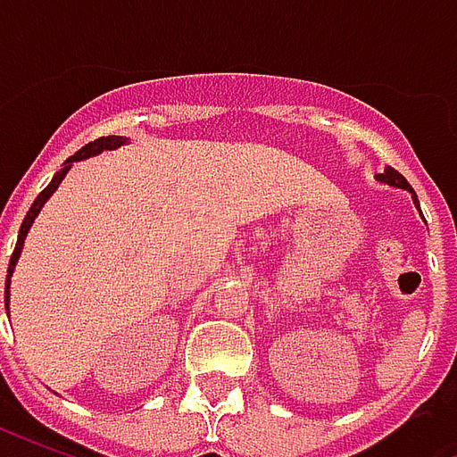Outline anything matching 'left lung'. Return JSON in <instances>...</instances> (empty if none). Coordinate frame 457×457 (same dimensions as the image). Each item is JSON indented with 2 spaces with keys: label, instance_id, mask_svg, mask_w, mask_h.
I'll return each mask as SVG.
<instances>
[{
  "label": "left lung",
  "instance_id": "1",
  "mask_svg": "<svg viewBox=\"0 0 457 457\" xmlns=\"http://www.w3.org/2000/svg\"><path fill=\"white\" fill-rule=\"evenodd\" d=\"M377 180H382V183H386V186H394V188L409 190V193H411L413 203H416V208H419V198H416V193H413V188L409 186V180L403 179L399 170H394L392 166H386V169H384V173H377ZM419 210H421V208H419Z\"/></svg>",
  "mask_w": 457,
  "mask_h": 457
}]
</instances>
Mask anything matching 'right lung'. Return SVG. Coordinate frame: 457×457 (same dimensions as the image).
Segmentation results:
<instances>
[{"label": "right lung", "mask_w": 457, "mask_h": 457, "mask_svg": "<svg viewBox=\"0 0 457 457\" xmlns=\"http://www.w3.org/2000/svg\"><path fill=\"white\" fill-rule=\"evenodd\" d=\"M121 144H127V139H121V137H100V139H95V141H90V144H85L83 149L75 151L73 156L65 161L63 169L58 170V173L54 176V180H51V183H48V186H46L41 193H38V198L34 200V205H31V210L26 212L24 222H21V229H19V239H16L14 254H12V259H9V269H6V291H4V306L6 308H9V278H12V274H14V267H16V262H19V254H21V249H24V239H26V235H29V228L34 225L36 215L41 212V208H44L46 200L51 198V195L55 193V188L61 186V180H63L65 173L71 170L73 161H83V159H87V156H95V154H100V151L117 149V146H121Z\"/></svg>", "instance_id": "obj_1"}]
</instances>
